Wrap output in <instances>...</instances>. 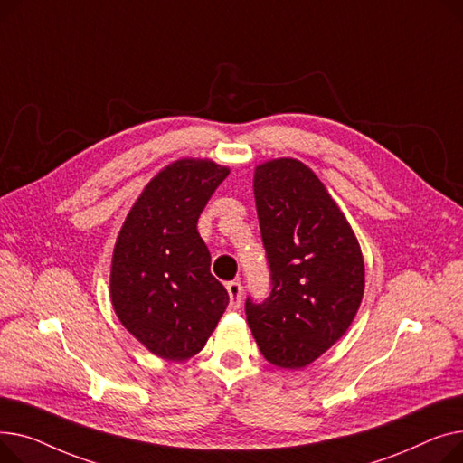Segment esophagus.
<instances>
[{
  "mask_svg": "<svg viewBox=\"0 0 463 463\" xmlns=\"http://www.w3.org/2000/svg\"><path fill=\"white\" fill-rule=\"evenodd\" d=\"M226 289H228V295H230V307L239 308L241 307V297H242L241 282H228Z\"/></svg>",
  "mask_w": 463,
  "mask_h": 463,
  "instance_id": "34e87169",
  "label": "esophagus"
}]
</instances>
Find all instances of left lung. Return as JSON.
I'll list each match as a JSON object with an SVG mask.
<instances>
[{"label":"left lung","mask_w":463,"mask_h":463,"mask_svg":"<svg viewBox=\"0 0 463 463\" xmlns=\"http://www.w3.org/2000/svg\"><path fill=\"white\" fill-rule=\"evenodd\" d=\"M254 198L267 261L269 298H247L261 355L279 368H305L349 329L364 295L361 244L319 177L297 158L254 170Z\"/></svg>","instance_id":"1"}]
</instances>
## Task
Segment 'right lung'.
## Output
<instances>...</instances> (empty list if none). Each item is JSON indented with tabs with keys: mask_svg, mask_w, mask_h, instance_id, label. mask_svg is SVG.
I'll list each match as a JSON object with an SVG mask.
<instances>
[{
	"mask_svg": "<svg viewBox=\"0 0 463 463\" xmlns=\"http://www.w3.org/2000/svg\"><path fill=\"white\" fill-rule=\"evenodd\" d=\"M230 174L211 158H179L142 190L119 230L110 298L123 327L153 355L186 361L200 353L228 307L198 233L209 198Z\"/></svg>",
	"mask_w": 463,
	"mask_h": 463,
	"instance_id": "add662e5",
	"label": "right lung"
}]
</instances>
